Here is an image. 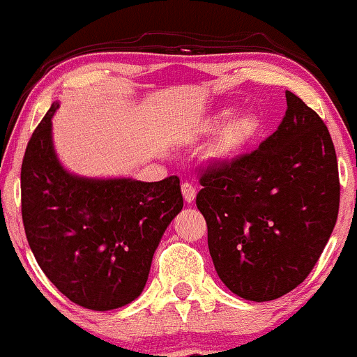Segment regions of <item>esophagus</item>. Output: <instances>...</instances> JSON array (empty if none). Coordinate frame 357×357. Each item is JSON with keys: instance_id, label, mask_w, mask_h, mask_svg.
I'll list each match as a JSON object with an SVG mask.
<instances>
[{"instance_id": "obj_1", "label": "esophagus", "mask_w": 357, "mask_h": 357, "mask_svg": "<svg viewBox=\"0 0 357 357\" xmlns=\"http://www.w3.org/2000/svg\"><path fill=\"white\" fill-rule=\"evenodd\" d=\"M181 191H183V198H185L186 203H193V199L197 198V188L190 185V183H183Z\"/></svg>"}]
</instances>
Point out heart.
I'll return each mask as SVG.
<instances>
[{
	"label": "heart",
	"instance_id": "1",
	"mask_svg": "<svg viewBox=\"0 0 357 357\" xmlns=\"http://www.w3.org/2000/svg\"><path fill=\"white\" fill-rule=\"evenodd\" d=\"M230 115H232V109H223L218 115L211 116L203 128L206 134L221 128L217 132L213 146L210 149V155L213 159L222 160V162L237 159L256 140L261 130L259 116L254 115V113Z\"/></svg>",
	"mask_w": 357,
	"mask_h": 357
}]
</instances>
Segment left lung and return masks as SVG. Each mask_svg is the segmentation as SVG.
Returning a JSON list of instances; mask_svg holds the SVG:
<instances>
[{"label":"left lung","mask_w":357,"mask_h":357,"mask_svg":"<svg viewBox=\"0 0 357 357\" xmlns=\"http://www.w3.org/2000/svg\"><path fill=\"white\" fill-rule=\"evenodd\" d=\"M280 127L250 154L210 164L197 206L218 278L241 298L269 301L303 283L334 230L339 169L327 127L287 91Z\"/></svg>","instance_id":"obj_1"}]
</instances>
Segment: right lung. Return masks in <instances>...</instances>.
<instances>
[{"label":"right lung","mask_w":357,"mask_h":357,"mask_svg":"<svg viewBox=\"0 0 357 357\" xmlns=\"http://www.w3.org/2000/svg\"><path fill=\"white\" fill-rule=\"evenodd\" d=\"M52 103L22 164V218L52 284L89 310H113L142 293L164 230L183 210L178 176L144 183L70 174L52 142Z\"/></svg>","instance_id":"1"}]
</instances>
